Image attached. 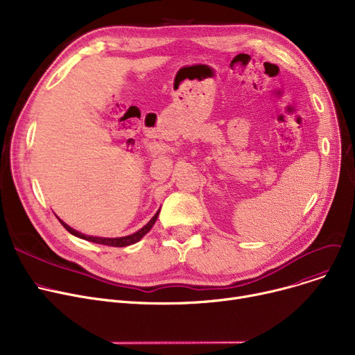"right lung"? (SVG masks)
<instances>
[{
    "label": "right lung",
    "mask_w": 355,
    "mask_h": 355,
    "mask_svg": "<svg viewBox=\"0 0 355 355\" xmlns=\"http://www.w3.org/2000/svg\"><path fill=\"white\" fill-rule=\"evenodd\" d=\"M158 214H159V211L148 221V225H145L141 230H138L137 233H134V234H130V236H125V237H116V239H107V237H93V236H86V234H82V233H79V232H76L74 229H71V227H69L66 223H63L60 218H59V221L62 223L63 225V227L69 232V233H71V234H74V236H78V237H80V239H85V240H89V241H93V243H99V245H106V246H114V248H125V246H129V245H134V243H137V241H139L149 230L153 229V226L155 225V221H157V218H158Z\"/></svg>",
    "instance_id": "add662e5"
}]
</instances>
